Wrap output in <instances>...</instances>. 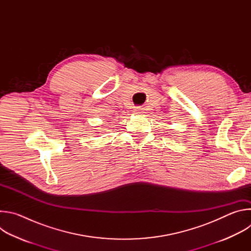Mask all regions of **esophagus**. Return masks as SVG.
I'll return each instance as SVG.
<instances>
[{
  "mask_svg": "<svg viewBox=\"0 0 251 251\" xmlns=\"http://www.w3.org/2000/svg\"><path fill=\"white\" fill-rule=\"evenodd\" d=\"M142 110H143V109L141 108V107H136V108H135V113H136V114H142V113H143Z\"/></svg>",
  "mask_w": 251,
  "mask_h": 251,
  "instance_id": "esophagus-1",
  "label": "esophagus"
}]
</instances>
